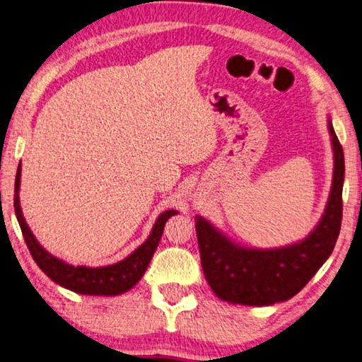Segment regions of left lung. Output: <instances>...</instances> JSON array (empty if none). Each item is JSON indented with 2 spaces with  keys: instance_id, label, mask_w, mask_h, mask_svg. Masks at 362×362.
Instances as JSON below:
<instances>
[{
  "instance_id": "left-lung-1",
  "label": "left lung",
  "mask_w": 362,
  "mask_h": 362,
  "mask_svg": "<svg viewBox=\"0 0 362 362\" xmlns=\"http://www.w3.org/2000/svg\"><path fill=\"white\" fill-rule=\"evenodd\" d=\"M328 132L333 146L332 189L322 218L300 242L279 248H248L196 216L204 276L218 298L251 307L286 302L305 287L332 255L341 228L344 156L332 119Z\"/></svg>"
}]
</instances>
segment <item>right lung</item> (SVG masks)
Instances as JSON below:
<instances>
[{
  "label": "right lung",
  "instance_id": "obj_1",
  "mask_svg": "<svg viewBox=\"0 0 362 362\" xmlns=\"http://www.w3.org/2000/svg\"><path fill=\"white\" fill-rule=\"evenodd\" d=\"M19 186L21 165L18 168V173H16L14 182V212L16 217H18L19 227L23 230L25 245H28L34 261L52 281L57 282V284L83 296H119L132 289V287L142 279L146 268H148L151 256H153L156 251V246H158L161 235H163L166 220L177 214L175 209L161 212L158 218L155 220V225L153 228H151L148 238L122 261H117V263L109 266H99V268L75 266L49 253V251L37 242L34 233L30 232L29 225L23 216V209H21L19 204Z\"/></svg>",
  "mask_w": 362,
  "mask_h": 362
}]
</instances>
